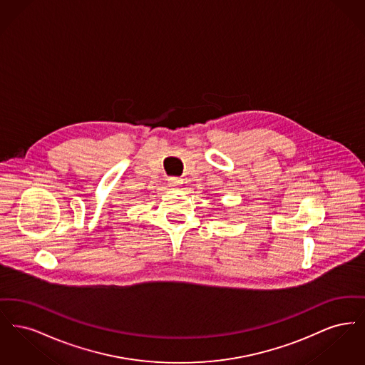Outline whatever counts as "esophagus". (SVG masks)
Wrapping results in <instances>:
<instances>
[{
    "label": "esophagus",
    "mask_w": 365,
    "mask_h": 365,
    "mask_svg": "<svg viewBox=\"0 0 365 365\" xmlns=\"http://www.w3.org/2000/svg\"><path fill=\"white\" fill-rule=\"evenodd\" d=\"M180 183H182V179H180V178H170V179H168V185H170V187H173V189H178Z\"/></svg>",
    "instance_id": "esophagus-1"
}]
</instances>
